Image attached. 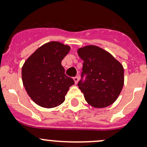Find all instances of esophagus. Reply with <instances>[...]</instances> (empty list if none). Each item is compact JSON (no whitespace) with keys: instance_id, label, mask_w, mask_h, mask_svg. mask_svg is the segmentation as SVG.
I'll use <instances>...</instances> for the list:
<instances>
[{"instance_id":"obj_1","label":"esophagus","mask_w":147,"mask_h":147,"mask_svg":"<svg viewBox=\"0 0 147 147\" xmlns=\"http://www.w3.org/2000/svg\"><path fill=\"white\" fill-rule=\"evenodd\" d=\"M73 80H74V81H75V84H78V80H79V78H78V77H75V78H73Z\"/></svg>"}]
</instances>
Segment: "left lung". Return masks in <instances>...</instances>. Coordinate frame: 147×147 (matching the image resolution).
Masks as SVG:
<instances>
[{
  "instance_id": "obj_1",
  "label": "left lung",
  "mask_w": 147,
  "mask_h": 147,
  "mask_svg": "<svg viewBox=\"0 0 147 147\" xmlns=\"http://www.w3.org/2000/svg\"><path fill=\"white\" fill-rule=\"evenodd\" d=\"M84 61L82 78L78 86L86 102L95 108L109 106L117 100L124 86V67L112 55L96 45L78 50Z\"/></svg>"
}]
</instances>
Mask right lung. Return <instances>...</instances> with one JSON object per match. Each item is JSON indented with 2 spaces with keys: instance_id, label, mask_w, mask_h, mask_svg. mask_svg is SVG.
Segmentation results:
<instances>
[{
  "instance_id": "add662e5",
  "label": "right lung",
  "mask_w": 147,
  "mask_h": 147,
  "mask_svg": "<svg viewBox=\"0 0 147 147\" xmlns=\"http://www.w3.org/2000/svg\"><path fill=\"white\" fill-rule=\"evenodd\" d=\"M70 47L57 41L37 49L22 67L23 86L31 100L39 106L53 108L61 105L73 79L65 74L62 60Z\"/></svg>"
}]
</instances>
